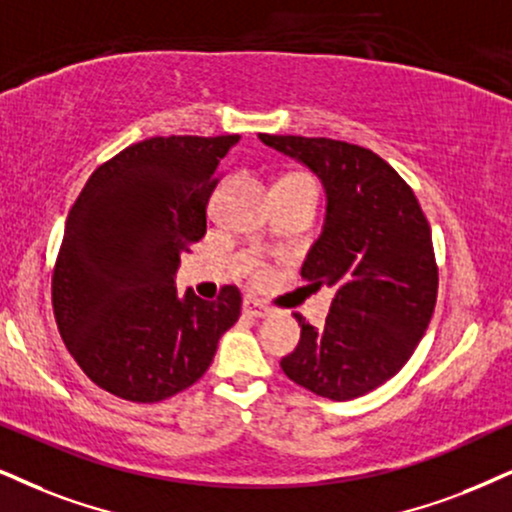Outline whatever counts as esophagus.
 <instances>
[{
    "mask_svg": "<svg viewBox=\"0 0 512 512\" xmlns=\"http://www.w3.org/2000/svg\"><path fill=\"white\" fill-rule=\"evenodd\" d=\"M244 313L251 315V318H266V315L270 313V308L263 306L261 301H256V299H244Z\"/></svg>",
    "mask_w": 512,
    "mask_h": 512,
    "instance_id": "esophagus-1",
    "label": "esophagus"
}]
</instances>
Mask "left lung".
Here are the masks:
<instances>
[{
	"label": "left lung",
	"mask_w": 512,
	"mask_h": 512,
	"mask_svg": "<svg viewBox=\"0 0 512 512\" xmlns=\"http://www.w3.org/2000/svg\"><path fill=\"white\" fill-rule=\"evenodd\" d=\"M306 166L325 189V223L301 277L334 287L323 327L301 325L280 361L289 380L332 401L380 387L403 368L437 304L432 232L413 189L387 161L327 137L258 135Z\"/></svg>",
	"instance_id": "8db88e82"
}]
</instances>
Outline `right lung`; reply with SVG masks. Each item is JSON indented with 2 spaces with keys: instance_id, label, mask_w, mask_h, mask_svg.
I'll use <instances>...</instances> for the list:
<instances>
[{
  "instance_id": "obj_1",
  "label": "right lung",
  "mask_w": 512,
  "mask_h": 512,
  "mask_svg": "<svg viewBox=\"0 0 512 512\" xmlns=\"http://www.w3.org/2000/svg\"><path fill=\"white\" fill-rule=\"evenodd\" d=\"M239 135L151 137L99 166L68 213L52 280L63 344L125 401L192 387L237 323L242 296L178 294L180 254L206 235L216 173Z\"/></svg>"
}]
</instances>
